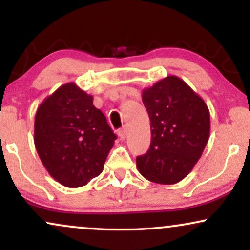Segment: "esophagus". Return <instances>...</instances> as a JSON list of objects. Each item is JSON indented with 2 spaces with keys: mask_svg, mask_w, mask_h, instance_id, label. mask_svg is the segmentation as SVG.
I'll return each mask as SVG.
<instances>
[{
  "mask_svg": "<svg viewBox=\"0 0 250 250\" xmlns=\"http://www.w3.org/2000/svg\"><path fill=\"white\" fill-rule=\"evenodd\" d=\"M117 134H119L120 139H125V136H127V130H125V127H122L121 129H119L117 130Z\"/></svg>",
  "mask_w": 250,
  "mask_h": 250,
  "instance_id": "34e87169",
  "label": "esophagus"
}]
</instances>
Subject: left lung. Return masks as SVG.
Segmentation results:
<instances>
[{
  "instance_id": "left-lung-1",
  "label": "left lung",
  "mask_w": 250,
  "mask_h": 250,
  "mask_svg": "<svg viewBox=\"0 0 250 250\" xmlns=\"http://www.w3.org/2000/svg\"><path fill=\"white\" fill-rule=\"evenodd\" d=\"M142 101L150 120L151 142L147 153L136 157V167L151 182H180L199 161L208 142L207 104L174 75L143 89Z\"/></svg>"
}]
</instances>
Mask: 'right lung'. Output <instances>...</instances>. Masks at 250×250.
Returning <instances> with one entry per match:
<instances>
[{
  "label": "right lung",
  "mask_w": 250,
  "mask_h": 250,
  "mask_svg": "<svg viewBox=\"0 0 250 250\" xmlns=\"http://www.w3.org/2000/svg\"><path fill=\"white\" fill-rule=\"evenodd\" d=\"M115 140L93 96L75 83L61 85L37 108V154L50 176L65 187H82L99 176Z\"/></svg>",
  "instance_id": "obj_1"
}]
</instances>
